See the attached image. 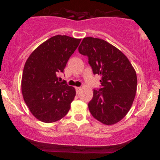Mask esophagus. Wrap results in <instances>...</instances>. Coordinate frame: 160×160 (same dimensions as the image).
I'll return each instance as SVG.
<instances>
[{"label":"esophagus","instance_id":"34e87169","mask_svg":"<svg viewBox=\"0 0 160 160\" xmlns=\"http://www.w3.org/2000/svg\"><path fill=\"white\" fill-rule=\"evenodd\" d=\"M81 90V87H76V91H77V93H78L80 92V91Z\"/></svg>","mask_w":160,"mask_h":160}]
</instances>
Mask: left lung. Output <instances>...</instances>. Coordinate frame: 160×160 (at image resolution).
Segmentation results:
<instances>
[{
    "label": "left lung",
    "mask_w": 160,
    "mask_h": 160,
    "mask_svg": "<svg viewBox=\"0 0 160 160\" xmlns=\"http://www.w3.org/2000/svg\"><path fill=\"white\" fill-rule=\"evenodd\" d=\"M78 50L88 57L93 74L102 77V87L93 90L88 104L91 114L103 124L117 123L132 105L137 90L135 69L120 50L99 38H83Z\"/></svg>",
    "instance_id": "8db88e82"
}]
</instances>
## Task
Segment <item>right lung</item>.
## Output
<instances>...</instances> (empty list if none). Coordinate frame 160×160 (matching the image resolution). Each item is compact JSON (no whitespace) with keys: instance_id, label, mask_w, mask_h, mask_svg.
<instances>
[{"instance_id":"obj_1","label":"right lung","mask_w":160,"mask_h":160,"mask_svg":"<svg viewBox=\"0 0 160 160\" xmlns=\"http://www.w3.org/2000/svg\"><path fill=\"white\" fill-rule=\"evenodd\" d=\"M81 39L52 37L33 51L24 67L22 92L28 108L38 120L54 122L67 114L76 91L58 80Z\"/></svg>"}]
</instances>
